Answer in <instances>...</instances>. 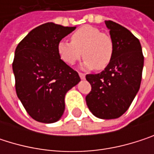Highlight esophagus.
Here are the masks:
<instances>
[{"label":"esophagus","mask_w":154,"mask_h":154,"mask_svg":"<svg viewBox=\"0 0 154 154\" xmlns=\"http://www.w3.org/2000/svg\"><path fill=\"white\" fill-rule=\"evenodd\" d=\"M78 75H79V77L81 79H85V74H84V73H78Z\"/></svg>","instance_id":"obj_1"}]
</instances>
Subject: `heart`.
Here are the masks:
<instances>
[{
    "mask_svg": "<svg viewBox=\"0 0 154 154\" xmlns=\"http://www.w3.org/2000/svg\"><path fill=\"white\" fill-rule=\"evenodd\" d=\"M57 51L60 58L67 64L73 65L82 56L81 63L84 69H104L111 62L114 53V45L109 35L94 27L85 25L72 35L71 42L58 43Z\"/></svg>",
    "mask_w": 154,
    "mask_h": 154,
    "instance_id": "obj_1",
    "label": "heart"
}]
</instances>
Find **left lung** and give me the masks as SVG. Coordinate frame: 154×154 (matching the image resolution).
<instances>
[{"label": "left lung", "mask_w": 154, "mask_h": 154, "mask_svg": "<svg viewBox=\"0 0 154 154\" xmlns=\"http://www.w3.org/2000/svg\"><path fill=\"white\" fill-rule=\"evenodd\" d=\"M114 45L111 62L99 74H88L92 86L85 101L97 118L112 119L123 115L140 88L143 55L139 40L126 27L105 21Z\"/></svg>", "instance_id": "left-lung-1"}]
</instances>
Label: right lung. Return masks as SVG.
<instances>
[{"instance_id": "right-lung-1", "label": "right lung", "mask_w": 154, "mask_h": 154, "mask_svg": "<svg viewBox=\"0 0 154 154\" xmlns=\"http://www.w3.org/2000/svg\"><path fill=\"white\" fill-rule=\"evenodd\" d=\"M75 29L48 22L31 30L16 48L12 69L17 95L38 122L58 121L65 110L67 92L80 82L77 71L57 51L58 43Z\"/></svg>"}]
</instances>
